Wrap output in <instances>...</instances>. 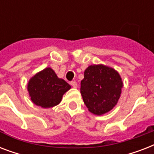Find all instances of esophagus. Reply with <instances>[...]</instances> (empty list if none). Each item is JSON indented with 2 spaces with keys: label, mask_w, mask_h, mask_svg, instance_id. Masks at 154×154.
<instances>
[{
  "label": "esophagus",
  "mask_w": 154,
  "mask_h": 154,
  "mask_svg": "<svg viewBox=\"0 0 154 154\" xmlns=\"http://www.w3.org/2000/svg\"><path fill=\"white\" fill-rule=\"evenodd\" d=\"M70 84H71V85H72L73 88H77V82H74V81H73V82H71V83H70Z\"/></svg>",
  "instance_id": "34e87169"
}]
</instances>
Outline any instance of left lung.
Masks as SVG:
<instances>
[{
	"mask_svg": "<svg viewBox=\"0 0 154 154\" xmlns=\"http://www.w3.org/2000/svg\"><path fill=\"white\" fill-rule=\"evenodd\" d=\"M122 81L119 73L105 65H90L85 70L81 82V94L91 112L104 114L117 105L122 94Z\"/></svg>",
	"mask_w": 154,
	"mask_h": 154,
	"instance_id": "8db88e82",
	"label": "left lung"
}]
</instances>
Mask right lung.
<instances>
[{
  "instance_id": "1",
  "label": "right lung",
  "mask_w": 154,
  "mask_h": 154,
  "mask_svg": "<svg viewBox=\"0 0 154 154\" xmlns=\"http://www.w3.org/2000/svg\"><path fill=\"white\" fill-rule=\"evenodd\" d=\"M70 88L65 80L58 78L51 68H46L37 73L28 85L32 101L42 108H51L58 105L63 94Z\"/></svg>"
}]
</instances>
